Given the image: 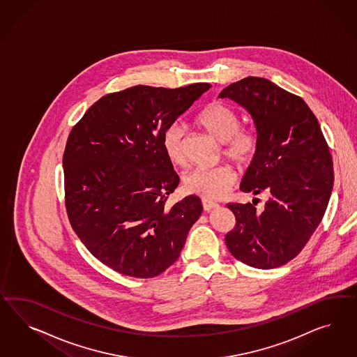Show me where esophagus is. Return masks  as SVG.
<instances>
[{"label":"esophagus","instance_id":"34e87169","mask_svg":"<svg viewBox=\"0 0 357 357\" xmlns=\"http://www.w3.org/2000/svg\"><path fill=\"white\" fill-rule=\"evenodd\" d=\"M202 204H203V208H204L206 211H209V209H212V208H216V206H218L216 202H213V200H209V199H202Z\"/></svg>","mask_w":357,"mask_h":357}]
</instances>
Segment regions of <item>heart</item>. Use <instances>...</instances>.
Returning <instances> with one entry per match:
<instances>
[{"label":"heart","mask_w":357,"mask_h":357,"mask_svg":"<svg viewBox=\"0 0 357 357\" xmlns=\"http://www.w3.org/2000/svg\"><path fill=\"white\" fill-rule=\"evenodd\" d=\"M195 121L218 142L229 161L245 167L254 161L259 151V135L251 126H241V116L236 108L224 102H211L199 111ZM162 148L167 160L176 166H183L184 127L174 121L162 135ZM237 181L230 166L196 167L184 176V190L206 199H220L230 191Z\"/></svg>","instance_id":"b5f03b06"}]
</instances>
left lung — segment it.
<instances>
[{"label":"left lung","instance_id":"8db88e82","mask_svg":"<svg viewBox=\"0 0 357 357\" xmlns=\"http://www.w3.org/2000/svg\"><path fill=\"white\" fill-rule=\"evenodd\" d=\"M248 108L259 151L241 191L268 195L264 208L227 203L236 225L225 237L242 263L270 270L296 258L322 221L334 184L333 158L324 133L303 99L266 78L246 77L220 94Z\"/></svg>","mask_w":357,"mask_h":357}]
</instances>
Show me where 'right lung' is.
I'll return each mask as SVG.
<instances>
[{
  "mask_svg": "<svg viewBox=\"0 0 357 357\" xmlns=\"http://www.w3.org/2000/svg\"><path fill=\"white\" fill-rule=\"evenodd\" d=\"M209 89L202 82L109 93L70 130L63 155L66 215L111 270L151 279L179 258L203 206L196 195L166 206L179 176L163 151V130Z\"/></svg>",
  "mask_w": 357,
  "mask_h": 357,
  "instance_id": "right-lung-1",
  "label": "right lung"
}]
</instances>
